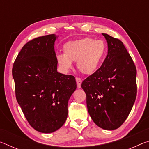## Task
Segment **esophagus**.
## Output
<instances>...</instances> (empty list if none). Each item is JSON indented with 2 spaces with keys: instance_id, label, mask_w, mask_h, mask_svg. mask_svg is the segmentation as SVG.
Instances as JSON below:
<instances>
[{
  "instance_id": "esophagus-1",
  "label": "esophagus",
  "mask_w": 149,
  "mask_h": 149,
  "mask_svg": "<svg viewBox=\"0 0 149 149\" xmlns=\"http://www.w3.org/2000/svg\"><path fill=\"white\" fill-rule=\"evenodd\" d=\"M75 80H76L77 88H79H79H81V84L82 80L79 77H76V78H75Z\"/></svg>"
}]
</instances>
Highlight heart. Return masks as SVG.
I'll list each match as a JSON object with an SVG mask.
<instances>
[{
	"label": "heart",
	"instance_id": "1",
	"mask_svg": "<svg viewBox=\"0 0 149 149\" xmlns=\"http://www.w3.org/2000/svg\"><path fill=\"white\" fill-rule=\"evenodd\" d=\"M63 51L64 53L56 56L58 64L63 71H69L73 62L76 61V66L80 72L91 75L101 64L106 53V46L101 40L85 37L66 42L63 47Z\"/></svg>",
	"mask_w": 149,
	"mask_h": 149
}]
</instances>
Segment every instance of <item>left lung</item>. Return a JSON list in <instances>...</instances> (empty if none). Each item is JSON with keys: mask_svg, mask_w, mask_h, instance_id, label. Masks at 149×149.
<instances>
[{"mask_svg": "<svg viewBox=\"0 0 149 149\" xmlns=\"http://www.w3.org/2000/svg\"><path fill=\"white\" fill-rule=\"evenodd\" d=\"M108 54L99 69L83 81L88 112L99 127L114 130L123 124L137 96V70L120 39L102 33Z\"/></svg>", "mask_w": 149, "mask_h": 149, "instance_id": "1", "label": "left lung"}]
</instances>
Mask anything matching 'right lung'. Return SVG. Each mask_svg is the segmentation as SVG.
Here are the masks:
<instances>
[{
    "label": "right lung",
    "instance_id": "1",
    "mask_svg": "<svg viewBox=\"0 0 149 149\" xmlns=\"http://www.w3.org/2000/svg\"><path fill=\"white\" fill-rule=\"evenodd\" d=\"M56 39L51 34L27 42L12 68L17 101L30 125L45 133L65 123L68 100L77 87L74 76L57 72Z\"/></svg>",
    "mask_w": 149,
    "mask_h": 149
}]
</instances>
